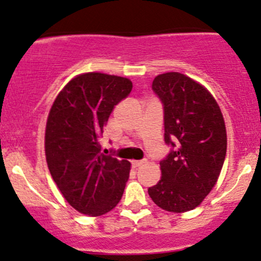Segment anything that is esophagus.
I'll list each match as a JSON object with an SVG mask.
<instances>
[{"mask_svg": "<svg viewBox=\"0 0 261 261\" xmlns=\"http://www.w3.org/2000/svg\"><path fill=\"white\" fill-rule=\"evenodd\" d=\"M143 163H144V162H143V161H133V162H132V167H133V168H138V167H141Z\"/></svg>", "mask_w": 261, "mask_h": 261, "instance_id": "esophagus-1", "label": "esophagus"}]
</instances>
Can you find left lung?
Masks as SVG:
<instances>
[{
    "label": "left lung",
    "instance_id": "1",
    "mask_svg": "<svg viewBox=\"0 0 261 261\" xmlns=\"http://www.w3.org/2000/svg\"><path fill=\"white\" fill-rule=\"evenodd\" d=\"M152 89L163 105L164 142L170 152L159 163L161 180L148 193L159 208L188 212L217 183L226 154L225 123L214 97L187 75L159 74Z\"/></svg>",
    "mask_w": 261,
    "mask_h": 261
}]
</instances>
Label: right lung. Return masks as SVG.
Masks as SVG:
<instances>
[{"instance_id":"right-lung-1","label":"right lung","mask_w":261,"mask_h":261,"mask_svg":"<svg viewBox=\"0 0 261 261\" xmlns=\"http://www.w3.org/2000/svg\"><path fill=\"white\" fill-rule=\"evenodd\" d=\"M128 78L105 73L77 75L60 92L46 125L48 169L75 210L99 217L119 203L130 163L100 153L99 138L120 100L129 96Z\"/></svg>"}]
</instances>
